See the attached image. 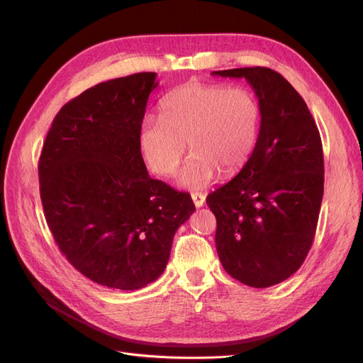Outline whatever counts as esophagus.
Instances as JSON below:
<instances>
[{
  "instance_id": "34e87169",
  "label": "esophagus",
  "mask_w": 363,
  "mask_h": 363,
  "mask_svg": "<svg viewBox=\"0 0 363 363\" xmlns=\"http://www.w3.org/2000/svg\"><path fill=\"white\" fill-rule=\"evenodd\" d=\"M192 201H194L195 207H201L206 201V195H203L200 192H195V194H192Z\"/></svg>"
}]
</instances>
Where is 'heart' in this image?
Instances as JSON below:
<instances>
[{
    "label": "heart",
    "mask_w": 363,
    "mask_h": 363,
    "mask_svg": "<svg viewBox=\"0 0 363 363\" xmlns=\"http://www.w3.org/2000/svg\"><path fill=\"white\" fill-rule=\"evenodd\" d=\"M162 116L147 115L139 128V148L148 168L171 177L184 156L194 151L179 183L203 189L219 171L233 174L250 159L257 144L262 111L245 87L221 83H186L163 98Z\"/></svg>",
    "instance_id": "heart-1"
}]
</instances>
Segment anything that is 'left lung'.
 Masks as SVG:
<instances>
[{"label":"left lung","instance_id":"8db88e82","mask_svg":"<svg viewBox=\"0 0 363 363\" xmlns=\"http://www.w3.org/2000/svg\"><path fill=\"white\" fill-rule=\"evenodd\" d=\"M245 79L260 104L257 144L233 180L208 194L219 260L233 279L269 288L309 252L324 194L321 136L292 84L269 68L213 71Z\"/></svg>","mask_w":363,"mask_h":363}]
</instances>
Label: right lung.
I'll use <instances>...</instances> for the list:
<instances>
[{"instance_id":"add662e5","label":"right lung","mask_w":363,"mask_h":363,"mask_svg":"<svg viewBox=\"0 0 363 363\" xmlns=\"http://www.w3.org/2000/svg\"><path fill=\"white\" fill-rule=\"evenodd\" d=\"M156 72L96 84L54 118L39 159L47 224L62 255L107 288L135 291L167 268L172 239L195 206L151 179L139 128Z\"/></svg>"}]
</instances>
